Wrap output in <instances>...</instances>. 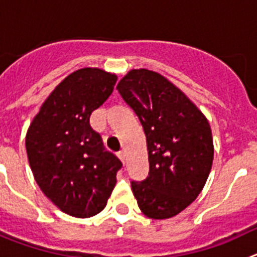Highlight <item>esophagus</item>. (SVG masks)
<instances>
[{
  "label": "esophagus",
  "instance_id": "obj_1",
  "mask_svg": "<svg viewBox=\"0 0 257 257\" xmlns=\"http://www.w3.org/2000/svg\"><path fill=\"white\" fill-rule=\"evenodd\" d=\"M117 157L121 160V163L125 164V154H124V152H119V154H117Z\"/></svg>",
  "mask_w": 257,
  "mask_h": 257
}]
</instances>
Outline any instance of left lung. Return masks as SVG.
<instances>
[{
  "instance_id": "left-lung-1",
  "label": "left lung",
  "mask_w": 257,
  "mask_h": 257,
  "mask_svg": "<svg viewBox=\"0 0 257 257\" xmlns=\"http://www.w3.org/2000/svg\"><path fill=\"white\" fill-rule=\"evenodd\" d=\"M142 124L150 170L132 191L151 219L179 214L200 195L210 174L214 146L202 112L160 74L131 70L116 87Z\"/></svg>"
}]
</instances>
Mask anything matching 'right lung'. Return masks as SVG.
Segmentation results:
<instances>
[{"label": "right lung", "mask_w": 257, "mask_h": 257, "mask_svg": "<svg viewBox=\"0 0 257 257\" xmlns=\"http://www.w3.org/2000/svg\"><path fill=\"white\" fill-rule=\"evenodd\" d=\"M116 80L101 69L74 71L48 96L28 129L25 147L37 184L75 218H91L105 209L123 166L89 124Z\"/></svg>", "instance_id": "right-lung-1"}]
</instances>
